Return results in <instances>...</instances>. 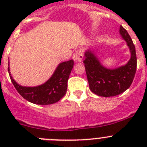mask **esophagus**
<instances>
[{"mask_svg":"<svg viewBox=\"0 0 147 147\" xmlns=\"http://www.w3.org/2000/svg\"><path fill=\"white\" fill-rule=\"evenodd\" d=\"M73 59L75 62H81L83 59V51L82 50L76 51V52L73 55Z\"/></svg>","mask_w":147,"mask_h":147,"instance_id":"obj_1","label":"esophagus"}]
</instances>
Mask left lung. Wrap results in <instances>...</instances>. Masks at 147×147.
Returning <instances> with one entry per match:
<instances>
[{"label": "left lung", "mask_w": 147, "mask_h": 147, "mask_svg": "<svg viewBox=\"0 0 147 147\" xmlns=\"http://www.w3.org/2000/svg\"><path fill=\"white\" fill-rule=\"evenodd\" d=\"M119 32L131 54L124 65L108 68L102 64L94 50L88 49L85 52L84 63L90 90L100 96H115L124 93L130 87L136 74L137 58L135 45L127 30L121 26Z\"/></svg>", "instance_id": "1"}]
</instances>
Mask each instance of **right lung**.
<instances>
[{
    "label": "right lung",
    "mask_w": 147,
    "mask_h": 147,
    "mask_svg": "<svg viewBox=\"0 0 147 147\" xmlns=\"http://www.w3.org/2000/svg\"><path fill=\"white\" fill-rule=\"evenodd\" d=\"M73 67V59L61 62L47 81L34 87L22 86L13 79L9 69V61L8 71L11 82L22 97L36 105H48L57 102L65 96L67 91V80Z\"/></svg>",
    "instance_id": "obj_1"
}]
</instances>
